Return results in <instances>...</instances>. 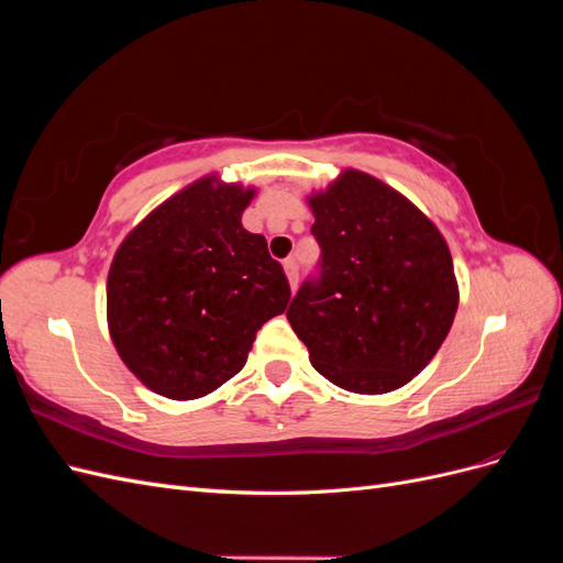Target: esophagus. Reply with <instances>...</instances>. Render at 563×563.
I'll use <instances>...</instances> for the list:
<instances>
[{"label":"esophagus","instance_id":"esophagus-1","mask_svg":"<svg viewBox=\"0 0 563 563\" xmlns=\"http://www.w3.org/2000/svg\"><path fill=\"white\" fill-rule=\"evenodd\" d=\"M284 269H286L288 284H291V288H296L298 286V263L294 258H286L284 261Z\"/></svg>","mask_w":563,"mask_h":563}]
</instances>
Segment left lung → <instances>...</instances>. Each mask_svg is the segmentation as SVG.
I'll list each match as a JSON object with an SVG mask.
<instances>
[{
    "mask_svg": "<svg viewBox=\"0 0 563 563\" xmlns=\"http://www.w3.org/2000/svg\"><path fill=\"white\" fill-rule=\"evenodd\" d=\"M321 255L288 305L310 362L333 385L383 395L430 364L457 310L444 236L385 183L345 172L310 199Z\"/></svg>",
    "mask_w": 563,
    "mask_h": 563,
    "instance_id": "1",
    "label": "left lung"
}]
</instances>
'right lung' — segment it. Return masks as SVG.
Returning a JSON list of instances; mask_svg holds the SVG:
<instances>
[{
  "mask_svg": "<svg viewBox=\"0 0 563 563\" xmlns=\"http://www.w3.org/2000/svg\"><path fill=\"white\" fill-rule=\"evenodd\" d=\"M251 197L203 178L152 211L114 255L112 343L162 397L197 399L236 376L255 333L291 298L265 236L242 225Z\"/></svg>",
  "mask_w": 563,
  "mask_h": 563,
  "instance_id": "1",
  "label": "right lung"
}]
</instances>
